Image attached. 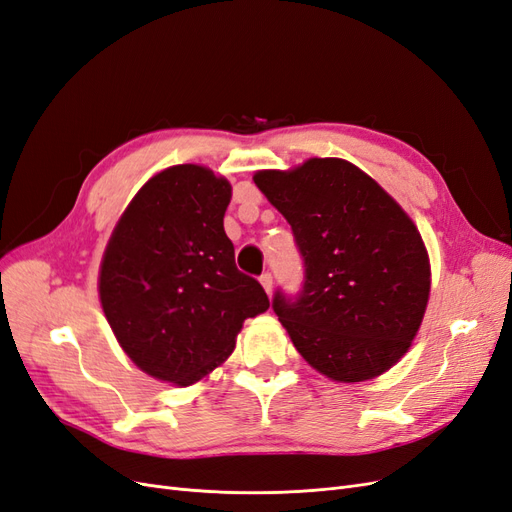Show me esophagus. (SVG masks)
Returning <instances> with one entry per match:
<instances>
[{"mask_svg":"<svg viewBox=\"0 0 512 512\" xmlns=\"http://www.w3.org/2000/svg\"><path fill=\"white\" fill-rule=\"evenodd\" d=\"M260 284H262V288L267 290V294H271L273 292V275L271 273H262L260 275Z\"/></svg>","mask_w":512,"mask_h":512,"instance_id":"34e87169","label":"esophagus"}]
</instances>
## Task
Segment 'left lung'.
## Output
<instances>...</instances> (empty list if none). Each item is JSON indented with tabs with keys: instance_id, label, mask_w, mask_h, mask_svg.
<instances>
[{
	"instance_id": "obj_1",
	"label": "left lung",
	"mask_w": 512,
	"mask_h": 512,
	"mask_svg": "<svg viewBox=\"0 0 512 512\" xmlns=\"http://www.w3.org/2000/svg\"><path fill=\"white\" fill-rule=\"evenodd\" d=\"M254 183L290 224L303 258V288L273 297L294 348L335 382L391 369L421 327L431 286L425 243L406 211L339 158L260 170Z\"/></svg>"
}]
</instances>
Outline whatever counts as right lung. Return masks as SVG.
<instances>
[{"mask_svg": "<svg viewBox=\"0 0 512 512\" xmlns=\"http://www.w3.org/2000/svg\"><path fill=\"white\" fill-rule=\"evenodd\" d=\"M232 188L196 164L151 177L117 222L100 267V303L145 374L190 386L235 350L245 318L269 309L235 265L224 232Z\"/></svg>", "mask_w": 512, "mask_h": 512, "instance_id": "1", "label": "right lung"}]
</instances>
